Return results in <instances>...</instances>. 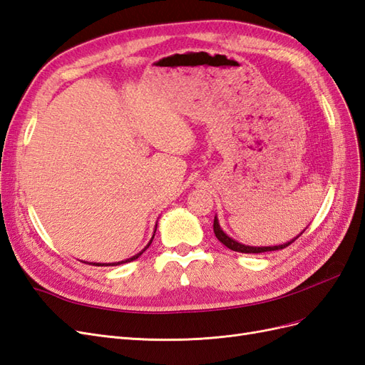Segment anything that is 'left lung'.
I'll list each match as a JSON object with an SVG mask.
<instances>
[{"instance_id": "obj_1", "label": "left lung", "mask_w": 365, "mask_h": 365, "mask_svg": "<svg viewBox=\"0 0 365 365\" xmlns=\"http://www.w3.org/2000/svg\"><path fill=\"white\" fill-rule=\"evenodd\" d=\"M213 231H215L216 237L219 239V242H222V244H224L227 248L233 250V251H237V252H247V254H259V252H268V251L283 250V248H286V247H289V245L292 244V242H295L298 237L302 236V233H300L295 239H292L291 242H286V244H283V245H275V247H247V245H242V244H239V242H236V240H233L231 237H228V236L224 233V231L220 230L219 222H217L216 217H215V222H213Z\"/></svg>"}]
</instances>
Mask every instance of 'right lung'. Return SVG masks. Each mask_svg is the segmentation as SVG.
Segmentation results:
<instances>
[{
	"label": "right lung",
	"instance_id": "obj_1",
	"mask_svg": "<svg viewBox=\"0 0 365 365\" xmlns=\"http://www.w3.org/2000/svg\"><path fill=\"white\" fill-rule=\"evenodd\" d=\"M152 239H153V237H152ZM150 242H152V240H150ZM150 242H149V245H150ZM149 245H148V247H149ZM148 247H146V248H148ZM146 248H145V250H146ZM145 250H143V251H145ZM143 251H141V252H138V254H137V256H134V257H130V259H128V260H123V262H117V263H111V264H113V267H114V264H120V263H128V262H132V260H135V259H138V257L141 256V254H143ZM96 264H97V267H103V264H101V263H96ZM106 267H109V264H106Z\"/></svg>",
	"mask_w": 365,
	"mask_h": 365
}]
</instances>
